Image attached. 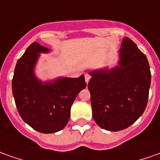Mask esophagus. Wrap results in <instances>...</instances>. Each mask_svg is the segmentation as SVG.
Segmentation results:
<instances>
[{
	"mask_svg": "<svg viewBox=\"0 0 160 160\" xmlns=\"http://www.w3.org/2000/svg\"><path fill=\"white\" fill-rule=\"evenodd\" d=\"M84 77H85V82L88 83L89 81H90V79H91V76H90L89 74H85V76H84Z\"/></svg>",
	"mask_w": 160,
	"mask_h": 160,
	"instance_id": "obj_1",
	"label": "esophagus"
}]
</instances>
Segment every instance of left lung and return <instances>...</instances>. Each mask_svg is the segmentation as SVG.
<instances>
[{"label": "left lung", "instance_id": "8db88e82", "mask_svg": "<svg viewBox=\"0 0 160 160\" xmlns=\"http://www.w3.org/2000/svg\"><path fill=\"white\" fill-rule=\"evenodd\" d=\"M118 57L113 68L89 72L93 118L110 132L122 131L138 119L145 112L151 85L147 58L128 37L123 38Z\"/></svg>", "mask_w": 160, "mask_h": 160}]
</instances>
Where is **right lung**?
Wrapping results in <instances>:
<instances>
[{"instance_id": "add662e5", "label": "right lung", "mask_w": 160, "mask_h": 160, "mask_svg": "<svg viewBox=\"0 0 160 160\" xmlns=\"http://www.w3.org/2000/svg\"><path fill=\"white\" fill-rule=\"evenodd\" d=\"M49 52V48L36 42L29 45L16 62L12 80L13 96L21 118L42 133L57 132L65 127L74 100L87 85L83 75L44 82L37 78L35 69L41 53Z\"/></svg>"}]
</instances>
